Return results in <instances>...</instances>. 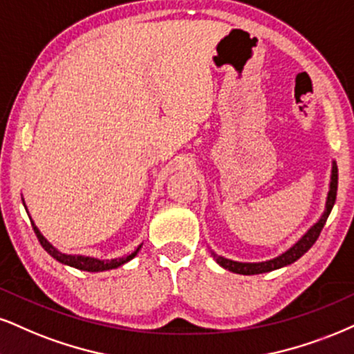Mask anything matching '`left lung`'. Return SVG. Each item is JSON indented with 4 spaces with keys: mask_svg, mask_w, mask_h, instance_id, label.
Listing matches in <instances>:
<instances>
[{
    "mask_svg": "<svg viewBox=\"0 0 354 354\" xmlns=\"http://www.w3.org/2000/svg\"><path fill=\"white\" fill-rule=\"evenodd\" d=\"M337 189H338V167H337V162L333 160V162H331L330 189H328V195H326L325 210H324V213H322V216L318 218L317 223H313V226H310V228L307 230V233H305L304 236L294 244V246H290L286 252H282V254L274 257V259L263 261V263H239V261L226 259V257L216 254V252L212 251L213 259H215L216 263L221 266V268L228 269L234 274H243V276L270 272V270L286 268V266L295 263V261L300 259L305 252L310 250V248L313 246V243H315L318 236H320V231L324 230V226L326 223V218H328L331 208H333V205H335V200H337Z\"/></svg>",
    "mask_w": 354,
    "mask_h": 354,
    "instance_id": "left-lung-1",
    "label": "left lung"
}]
</instances>
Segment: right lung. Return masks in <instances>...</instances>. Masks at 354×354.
<instances>
[{"mask_svg":"<svg viewBox=\"0 0 354 354\" xmlns=\"http://www.w3.org/2000/svg\"><path fill=\"white\" fill-rule=\"evenodd\" d=\"M23 203H24V200H23ZM24 207H26V203H24ZM26 210H28V208H26ZM29 220H30V223H32L34 233H36L39 243L42 244L44 250L49 252V254L54 257L55 261H59V263H62L65 266H71V268H75L80 270H88V272H103V270L120 268V266H123L124 263H128V261L133 259V257L138 254L139 250H141V246H142V243H141L136 250L131 252V254H128L126 257H116V259H98V257H90V256H82V254H65V252L57 250V248L52 246V244L42 236L41 231H39L37 226L34 225L32 218L29 216Z\"/></svg>","mask_w":354,"mask_h":354,"instance_id":"1","label":"right lung"}]
</instances>
